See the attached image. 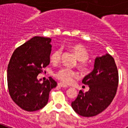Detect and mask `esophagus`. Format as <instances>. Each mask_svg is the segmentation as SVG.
<instances>
[{"instance_id": "1", "label": "esophagus", "mask_w": 128, "mask_h": 128, "mask_svg": "<svg viewBox=\"0 0 128 128\" xmlns=\"http://www.w3.org/2000/svg\"><path fill=\"white\" fill-rule=\"evenodd\" d=\"M58 85L59 86H61V87H65V88H67V87H68V86L65 85V84H63L62 82H59V83H58Z\"/></svg>"}]
</instances>
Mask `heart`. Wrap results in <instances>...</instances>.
<instances>
[{
    "mask_svg": "<svg viewBox=\"0 0 128 128\" xmlns=\"http://www.w3.org/2000/svg\"><path fill=\"white\" fill-rule=\"evenodd\" d=\"M71 51L75 54L78 58V68L82 72H86L88 69L87 60L88 58V53L85 48L80 44H74L70 46ZM62 56V50L60 48L56 49L50 54V61L54 64L59 63ZM54 76L65 84L70 83L74 78L77 76L75 72L67 68H61L56 72Z\"/></svg>",
    "mask_w": 128,
    "mask_h": 128,
    "instance_id": "heart-1",
    "label": "heart"
}]
</instances>
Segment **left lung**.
<instances>
[{
	"mask_svg": "<svg viewBox=\"0 0 128 128\" xmlns=\"http://www.w3.org/2000/svg\"><path fill=\"white\" fill-rule=\"evenodd\" d=\"M82 83L88 85L89 90L84 94L79 91L72 102V108L86 117L101 113L113 100L119 84V73L113 57L106 54L96 58L94 70L84 78Z\"/></svg>",
	"mask_w": 128,
	"mask_h": 128,
	"instance_id": "obj_1",
	"label": "left lung"
}]
</instances>
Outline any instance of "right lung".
I'll return each mask as SVG.
<instances>
[{
	"label": "right lung",
	"instance_id": "1",
	"mask_svg": "<svg viewBox=\"0 0 128 128\" xmlns=\"http://www.w3.org/2000/svg\"><path fill=\"white\" fill-rule=\"evenodd\" d=\"M50 38L34 37L17 48L7 68V84L12 100L28 112L36 111L48 103L51 89L57 83L51 77L40 83L37 76L50 63Z\"/></svg>",
	"mask_w": 128,
	"mask_h": 128
}]
</instances>
